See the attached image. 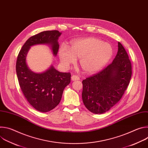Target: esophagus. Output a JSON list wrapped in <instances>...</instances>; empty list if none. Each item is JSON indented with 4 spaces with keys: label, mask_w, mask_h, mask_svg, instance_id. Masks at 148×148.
<instances>
[{
    "label": "esophagus",
    "mask_w": 148,
    "mask_h": 148,
    "mask_svg": "<svg viewBox=\"0 0 148 148\" xmlns=\"http://www.w3.org/2000/svg\"><path fill=\"white\" fill-rule=\"evenodd\" d=\"M79 78L77 75H74L71 77V80L72 81H76V80H79Z\"/></svg>",
    "instance_id": "1"
}]
</instances>
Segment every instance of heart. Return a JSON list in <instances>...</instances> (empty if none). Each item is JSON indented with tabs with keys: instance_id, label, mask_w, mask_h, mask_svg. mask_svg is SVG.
I'll list each match as a JSON object with an SVG mask.
<instances>
[{
	"instance_id": "heart-1",
	"label": "heart",
	"mask_w": 148,
	"mask_h": 148,
	"mask_svg": "<svg viewBox=\"0 0 148 148\" xmlns=\"http://www.w3.org/2000/svg\"><path fill=\"white\" fill-rule=\"evenodd\" d=\"M112 46L94 37L77 39L71 42L70 49L62 46L58 50L61 64L66 68L79 59V65L84 73L92 74L101 71L111 60Z\"/></svg>"
}]
</instances>
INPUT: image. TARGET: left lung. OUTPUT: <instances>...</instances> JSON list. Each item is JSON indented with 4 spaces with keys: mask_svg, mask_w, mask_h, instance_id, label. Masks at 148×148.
Returning a JSON list of instances; mask_svg holds the SVG:
<instances>
[{
    "mask_svg": "<svg viewBox=\"0 0 148 148\" xmlns=\"http://www.w3.org/2000/svg\"><path fill=\"white\" fill-rule=\"evenodd\" d=\"M118 45L117 54L111 64L82 82L83 103L94 114L109 111L121 99L130 84L131 63L123 46L119 42Z\"/></svg>",
    "mask_w": 148,
    "mask_h": 148,
    "instance_id": "8db88e82",
    "label": "left lung"
}]
</instances>
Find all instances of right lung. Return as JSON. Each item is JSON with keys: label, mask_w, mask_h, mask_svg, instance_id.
Returning <instances> with one entry per match:
<instances>
[{"label": "right lung", "mask_w": 148, "mask_h": 148, "mask_svg": "<svg viewBox=\"0 0 148 148\" xmlns=\"http://www.w3.org/2000/svg\"><path fill=\"white\" fill-rule=\"evenodd\" d=\"M61 34L58 30H51L32 36L22 47L17 58L16 70L20 88L29 103L40 112H49L57 106L63 91L70 83L71 74L57 71L52 64L43 72H33L27 64V56L31 47L43 45H47L56 57Z\"/></svg>", "instance_id": "1"}]
</instances>
